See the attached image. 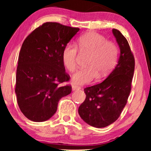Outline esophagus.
Masks as SVG:
<instances>
[{
	"label": "esophagus",
	"instance_id": "1",
	"mask_svg": "<svg viewBox=\"0 0 151 151\" xmlns=\"http://www.w3.org/2000/svg\"><path fill=\"white\" fill-rule=\"evenodd\" d=\"M80 86H76V85H73L72 86V89H73V91H75V90H79L80 89Z\"/></svg>",
	"mask_w": 151,
	"mask_h": 151
}]
</instances>
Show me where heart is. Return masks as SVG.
<instances>
[{
  "instance_id": "1",
  "label": "heart",
  "mask_w": 151,
  "mask_h": 151,
  "mask_svg": "<svg viewBox=\"0 0 151 151\" xmlns=\"http://www.w3.org/2000/svg\"><path fill=\"white\" fill-rule=\"evenodd\" d=\"M78 48L72 44L66 45L62 52V62L69 71L76 67L78 49L80 52L87 53L86 67L80 68L72 76V82L76 84H84L91 82L97 76L104 78L112 71L116 65L119 49L112 41L97 32L86 33L78 39Z\"/></svg>"
}]
</instances>
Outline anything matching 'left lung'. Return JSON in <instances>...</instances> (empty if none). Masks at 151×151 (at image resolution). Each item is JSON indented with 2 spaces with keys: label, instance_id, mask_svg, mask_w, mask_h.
<instances>
[{
  "label": "left lung",
  "instance_id": "obj_1",
  "mask_svg": "<svg viewBox=\"0 0 151 151\" xmlns=\"http://www.w3.org/2000/svg\"><path fill=\"white\" fill-rule=\"evenodd\" d=\"M113 34L120 49L118 63L106 79L84 88L86 98L78 109L81 118L92 127L104 128L120 116L131 91L135 58L127 38L116 29Z\"/></svg>",
  "mask_w": 151,
  "mask_h": 151
}]
</instances>
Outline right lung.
<instances>
[{"instance_id": "1", "label": "right lung", "mask_w": 151, "mask_h": 151, "mask_svg": "<svg viewBox=\"0 0 151 151\" xmlns=\"http://www.w3.org/2000/svg\"><path fill=\"white\" fill-rule=\"evenodd\" d=\"M79 28L47 22L33 31L20 49L16 70L15 92L18 106L30 120L46 121L56 112L59 100L71 93L62 62L66 45Z\"/></svg>"}]
</instances>
